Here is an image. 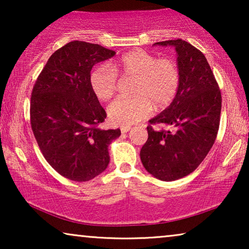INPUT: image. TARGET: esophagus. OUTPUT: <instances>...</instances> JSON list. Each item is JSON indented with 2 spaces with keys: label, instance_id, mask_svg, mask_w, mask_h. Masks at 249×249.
<instances>
[{
  "label": "esophagus",
  "instance_id": "esophagus-1",
  "mask_svg": "<svg viewBox=\"0 0 249 249\" xmlns=\"http://www.w3.org/2000/svg\"><path fill=\"white\" fill-rule=\"evenodd\" d=\"M130 129V127H121V132L122 134H125V132H128Z\"/></svg>",
  "mask_w": 249,
  "mask_h": 249
}]
</instances>
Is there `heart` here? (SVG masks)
<instances>
[{"label":"heart","instance_id":"b5f03b06","mask_svg":"<svg viewBox=\"0 0 249 249\" xmlns=\"http://www.w3.org/2000/svg\"><path fill=\"white\" fill-rule=\"evenodd\" d=\"M135 78L130 97H119L108 105L107 114L112 124H135L149 117L153 104L162 108L170 105L178 95L181 73L178 63L169 57L159 59L144 50L125 53L114 66L102 63L91 71V90L101 101H107L117 93L120 78Z\"/></svg>","mask_w":249,"mask_h":249}]
</instances>
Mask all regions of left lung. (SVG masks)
<instances>
[{
  "mask_svg": "<svg viewBox=\"0 0 249 249\" xmlns=\"http://www.w3.org/2000/svg\"><path fill=\"white\" fill-rule=\"evenodd\" d=\"M155 44L176 49L181 84L170 107L148 121V138L141 149V160L155 178L173 181L196 170L212 148L219 131L222 97L199 50L183 39ZM159 125L170 129H159Z\"/></svg>",
  "mask_w": 249,
  "mask_h": 249,
  "instance_id": "8db88e82",
  "label": "left lung"
}]
</instances>
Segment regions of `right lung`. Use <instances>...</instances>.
Returning a JSON list of instances; mask_svg holds the SVG:
<instances>
[{
    "label": "right lung",
    "instance_id": "add662e5",
    "mask_svg": "<svg viewBox=\"0 0 249 249\" xmlns=\"http://www.w3.org/2000/svg\"><path fill=\"white\" fill-rule=\"evenodd\" d=\"M112 50L72 40L55 51L37 77L30 124L40 152L64 178L88 181L107 168L108 146L120 129L98 128L107 118L89 84L90 70Z\"/></svg>",
    "mask_w": 249,
    "mask_h": 249
}]
</instances>
